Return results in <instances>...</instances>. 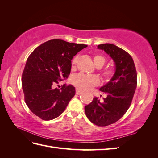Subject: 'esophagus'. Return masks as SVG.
I'll list each match as a JSON object with an SVG mask.
<instances>
[{"label": "esophagus", "instance_id": "34e87169", "mask_svg": "<svg viewBox=\"0 0 158 158\" xmlns=\"http://www.w3.org/2000/svg\"><path fill=\"white\" fill-rule=\"evenodd\" d=\"M76 94H77V95H80L82 93V91L80 90V89H78V88H76Z\"/></svg>", "mask_w": 158, "mask_h": 158}]
</instances>
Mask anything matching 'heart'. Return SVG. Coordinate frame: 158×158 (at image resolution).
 <instances>
[{"label":"heart","mask_w":158,"mask_h":158,"mask_svg":"<svg viewBox=\"0 0 158 158\" xmlns=\"http://www.w3.org/2000/svg\"><path fill=\"white\" fill-rule=\"evenodd\" d=\"M94 63L97 67H102L106 63V59L102 55H95L94 57ZM76 63V59H74L72 63V66H74ZM114 74V70L111 68H106L103 70V76L107 79H110ZM72 82L81 89L88 90L92 88L99 84V79L98 76L94 74H85L79 73L74 76L72 80Z\"/></svg>","instance_id":"heart-1"}]
</instances>
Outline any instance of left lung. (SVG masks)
Instances as JSON below:
<instances>
[{"label": "left lung", "mask_w": 158, "mask_h": 158, "mask_svg": "<svg viewBox=\"0 0 158 158\" xmlns=\"http://www.w3.org/2000/svg\"><path fill=\"white\" fill-rule=\"evenodd\" d=\"M113 60L115 72L111 79L99 90L106 94L100 101L94 98L85 106L89 120L95 125L105 127L118 121L130 107L137 85V74L132 56L125 50L111 44L99 45Z\"/></svg>", "instance_id": "1"}]
</instances>
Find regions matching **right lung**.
Instances as JSON below:
<instances>
[{"mask_svg":"<svg viewBox=\"0 0 158 158\" xmlns=\"http://www.w3.org/2000/svg\"><path fill=\"white\" fill-rule=\"evenodd\" d=\"M88 45L51 40L38 46L28 57L22 73V85L30 111L44 121L58 117L75 95L73 85L55 88L67 78L71 60Z\"/></svg>","mask_w":158,"mask_h":158,"instance_id":"obj_1","label":"right lung"}]
</instances>
